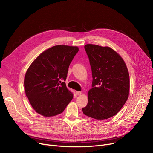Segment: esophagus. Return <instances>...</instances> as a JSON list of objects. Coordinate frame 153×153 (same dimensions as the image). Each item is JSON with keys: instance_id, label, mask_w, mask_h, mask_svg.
I'll list each match as a JSON object with an SVG mask.
<instances>
[{"instance_id": "obj_1", "label": "esophagus", "mask_w": 153, "mask_h": 153, "mask_svg": "<svg viewBox=\"0 0 153 153\" xmlns=\"http://www.w3.org/2000/svg\"><path fill=\"white\" fill-rule=\"evenodd\" d=\"M81 94H82V92H80V91H76V95H81Z\"/></svg>"}]
</instances>
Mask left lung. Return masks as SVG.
Wrapping results in <instances>:
<instances>
[{"label":"left lung","instance_id":"left-lung-1","mask_svg":"<svg viewBox=\"0 0 153 153\" xmlns=\"http://www.w3.org/2000/svg\"><path fill=\"white\" fill-rule=\"evenodd\" d=\"M84 48L93 81L87 93V105L82 111L97 120L111 118L121 110L129 96L130 76L126 65L110 47L87 44Z\"/></svg>","mask_w":153,"mask_h":153}]
</instances>
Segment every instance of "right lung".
I'll use <instances>...</instances> for the list:
<instances>
[{"label": "right lung", "instance_id": "1", "mask_svg": "<svg viewBox=\"0 0 153 153\" xmlns=\"http://www.w3.org/2000/svg\"><path fill=\"white\" fill-rule=\"evenodd\" d=\"M77 46L56 45L45 50L28 68L24 87L31 107L43 117L61 114L73 98L66 85L68 68Z\"/></svg>", "mask_w": 153, "mask_h": 153}]
</instances>
